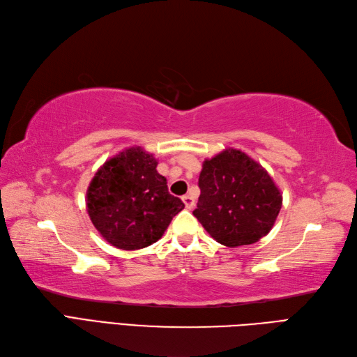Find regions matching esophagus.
<instances>
[{
  "mask_svg": "<svg viewBox=\"0 0 357 357\" xmlns=\"http://www.w3.org/2000/svg\"><path fill=\"white\" fill-rule=\"evenodd\" d=\"M183 202H184V205H186L188 210H192V208L195 206V199L192 198L190 195H184L183 196Z\"/></svg>",
  "mask_w": 357,
  "mask_h": 357,
  "instance_id": "34e87169",
  "label": "esophagus"
}]
</instances>
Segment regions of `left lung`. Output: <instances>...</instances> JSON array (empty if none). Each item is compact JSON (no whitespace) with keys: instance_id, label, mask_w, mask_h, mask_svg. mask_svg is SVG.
<instances>
[{"instance_id":"8db88e82","label":"left lung","mask_w":357,"mask_h":357,"mask_svg":"<svg viewBox=\"0 0 357 357\" xmlns=\"http://www.w3.org/2000/svg\"><path fill=\"white\" fill-rule=\"evenodd\" d=\"M199 189L193 215L226 247L260 241L272 230L282 206V193L273 178L238 149H225L205 159Z\"/></svg>"}]
</instances>
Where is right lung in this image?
Listing matches in <instances>:
<instances>
[{
    "label": "right lung",
    "mask_w": 357,
    "mask_h": 357,
    "mask_svg": "<svg viewBox=\"0 0 357 357\" xmlns=\"http://www.w3.org/2000/svg\"><path fill=\"white\" fill-rule=\"evenodd\" d=\"M158 161L143 147H128L106 161L87 190L91 223L115 248L140 250L161 239L184 204L169 195Z\"/></svg>",
    "instance_id": "1"
}]
</instances>
